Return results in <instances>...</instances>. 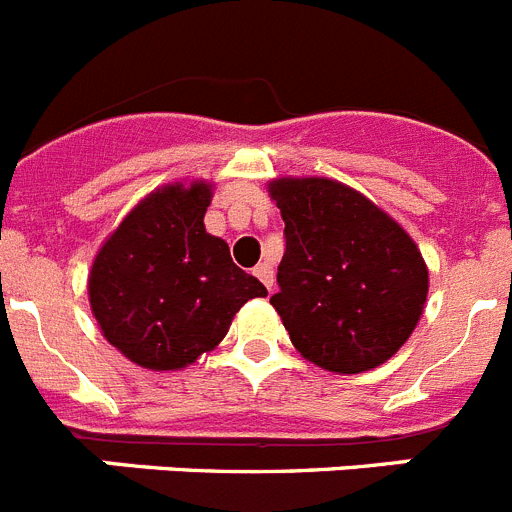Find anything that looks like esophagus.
Returning a JSON list of instances; mask_svg holds the SVG:
<instances>
[{
  "label": "esophagus",
  "instance_id": "1",
  "mask_svg": "<svg viewBox=\"0 0 512 512\" xmlns=\"http://www.w3.org/2000/svg\"><path fill=\"white\" fill-rule=\"evenodd\" d=\"M256 277L261 279V284H264L266 289H274V266L269 264V261H264V264L256 266Z\"/></svg>",
  "mask_w": 512,
  "mask_h": 512
}]
</instances>
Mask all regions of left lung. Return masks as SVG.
<instances>
[{
  "mask_svg": "<svg viewBox=\"0 0 512 512\" xmlns=\"http://www.w3.org/2000/svg\"><path fill=\"white\" fill-rule=\"evenodd\" d=\"M284 220L279 312L295 348L328 372L359 374L400 351L423 315L428 266L400 225L325 176L274 179Z\"/></svg>",
  "mask_w": 512,
  "mask_h": 512,
  "instance_id": "8db88e82",
  "label": "left lung"
}]
</instances>
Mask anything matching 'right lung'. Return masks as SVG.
<instances>
[{
	"label": "right lung",
	"mask_w": 512,
	"mask_h": 512,
	"mask_svg": "<svg viewBox=\"0 0 512 512\" xmlns=\"http://www.w3.org/2000/svg\"><path fill=\"white\" fill-rule=\"evenodd\" d=\"M212 187L166 184L140 200L89 271V305L104 338L133 364L171 372L223 341L235 312L266 297L205 230Z\"/></svg>",
	"instance_id": "1"
}]
</instances>
